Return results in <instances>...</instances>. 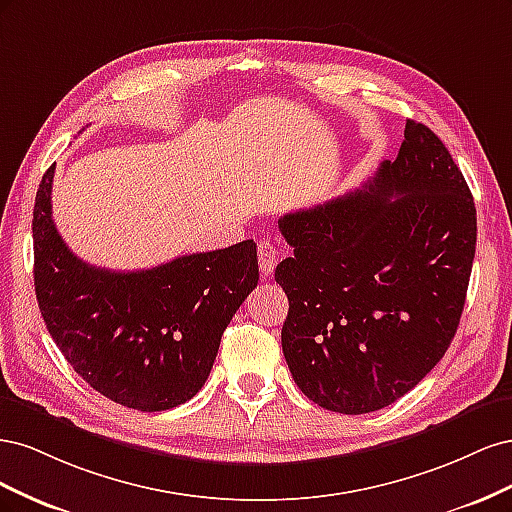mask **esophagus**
<instances>
[{
  "label": "esophagus",
  "instance_id": "34e87169",
  "mask_svg": "<svg viewBox=\"0 0 512 512\" xmlns=\"http://www.w3.org/2000/svg\"><path fill=\"white\" fill-rule=\"evenodd\" d=\"M277 258H280V250H277L275 243H271L269 239L258 241V265H260L262 275L273 273V269L277 265Z\"/></svg>",
  "mask_w": 512,
  "mask_h": 512
}]
</instances>
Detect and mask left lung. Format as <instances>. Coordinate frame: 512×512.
Here are the masks:
<instances>
[{"label": "left lung", "instance_id": "8db88e82", "mask_svg": "<svg viewBox=\"0 0 512 512\" xmlns=\"http://www.w3.org/2000/svg\"><path fill=\"white\" fill-rule=\"evenodd\" d=\"M277 224L294 247L275 269L294 382L339 414L391 406L438 365L466 303L476 207L451 153L408 119L363 188Z\"/></svg>", "mask_w": 512, "mask_h": 512}]
</instances>
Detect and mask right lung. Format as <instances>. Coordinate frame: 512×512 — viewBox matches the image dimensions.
<instances>
[{"label":"right lung","instance_id":"add662e5","mask_svg":"<svg viewBox=\"0 0 512 512\" xmlns=\"http://www.w3.org/2000/svg\"><path fill=\"white\" fill-rule=\"evenodd\" d=\"M55 164L34 205V286L53 342L91 389L141 412L190 401L209 378L222 333L258 284L252 239L143 271L76 258L53 222Z\"/></svg>","mask_w":512,"mask_h":512}]
</instances>
